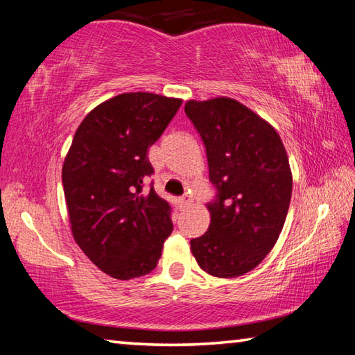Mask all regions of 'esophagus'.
Listing matches in <instances>:
<instances>
[{
  "label": "esophagus",
  "mask_w": 355,
  "mask_h": 355,
  "mask_svg": "<svg viewBox=\"0 0 355 355\" xmlns=\"http://www.w3.org/2000/svg\"><path fill=\"white\" fill-rule=\"evenodd\" d=\"M191 202H192V197L189 194H184L178 199V205L180 208H186L188 205H191Z\"/></svg>",
  "instance_id": "1"
}]
</instances>
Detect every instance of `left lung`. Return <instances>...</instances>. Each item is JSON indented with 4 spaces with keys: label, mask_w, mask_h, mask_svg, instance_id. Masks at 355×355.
Wrapping results in <instances>:
<instances>
[{
    "label": "left lung",
    "mask_w": 355,
    "mask_h": 355,
    "mask_svg": "<svg viewBox=\"0 0 355 355\" xmlns=\"http://www.w3.org/2000/svg\"><path fill=\"white\" fill-rule=\"evenodd\" d=\"M184 112L216 189L208 232L191 239L192 255L214 277H238L263 261L284 228L293 191L285 147L266 120L233 98L191 100Z\"/></svg>",
    "instance_id": "1"
}]
</instances>
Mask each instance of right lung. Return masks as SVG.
I'll return each instance as SVG.
<instances>
[{"instance_id": "obj_1", "label": "right lung", "mask_w": 355, "mask_h": 355, "mask_svg": "<svg viewBox=\"0 0 355 355\" xmlns=\"http://www.w3.org/2000/svg\"><path fill=\"white\" fill-rule=\"evenodd\" d=\"M182 100L148 92L117 95L78 127L62 166L71 233L95 266L119 280L155 269L173 230L171 203L144 189L159 139Z\"/></svg>"}]
</instances>
